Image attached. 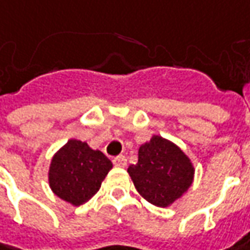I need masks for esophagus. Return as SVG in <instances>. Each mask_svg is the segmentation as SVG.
<instances>
[{"instance_id": "obj_1", "label": "esophagus", "mask_w": 250, "mask_h": 250, "mask_svg": "<svg viewBox=\"0 0 250 250\" xmlns=\"http://www.w3.org/2000/svg\"><path fill=\"white\" fill-rule=\"evenodd\" d=\"M113 165H115L116 167H125V166H127V159H125V156H116V158L113 159Z\"/></svg>"}]
</instances>
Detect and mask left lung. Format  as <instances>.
Listing matches in <instances>:
<instances>
[{"instance_id": "obj_1", "label": "left lung", "mask_w": 250, "mask_h": 250, "mask_svg": "<svg viewBox=\"0 0 250 250\" xmlns=\"http://www.w3.org/2000/svg\"><path fill=\"white\" fill-rule=\"evenodd\" d=\"M127 171L144 199L155 206L167 208L191 187L195 168L176 144L153 135L151 141L140 146L138 162Z\"/></svg>"}]
</instances>
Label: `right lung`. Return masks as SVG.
<instances>
[{
	"label": "right lung",
	"mask_w": 250,
	"mask_h": 250,
	"mask_svg": "<svg viewBox=\"0 0 250 250\" xmlns=\"http://www.w3.org/2000/svg\"><path fill=\"white\" fill-rule=\"evenodd\" d=\"M112 167L101 151L91 149L87 142L69 140L51 160L48 181L56 196L80 206L98 192Z\"/></svg>",
	"instance_id": "add662e5"
}]
</instances>
